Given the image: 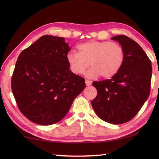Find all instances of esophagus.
Returning a JSON list of instances; mask_svg holds the SVG:
<instances>
[{
	"label": "esophagus",
	"mask_w": 159,
	"mask_h": 159,
	"mask_svg": "<svg viewBox=\"0 0 159 159\" xmlns=\"http://www.w3.org/2000/svg\"><path fill=\"white\" fill-rule=\"evenodd\" d=\"M91 84H92V81H91V80H85V85H86L89 86V85H90Z\"/></svg>",
	"instance_id": "1"
}]
</instances>
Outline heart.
Masks as SVG:
<instances>
[{
	"label": "heart",
	"mask_w": 159,
	"mask_h": 159,
	"mask_svg": "<svg viewBox=\"0 0 159 159\" xmlns=\"http://www.w3.org/2000/svg\"><path fill=\"white\" fill-rule=\"evenodd\" d=\"M79 52L70 51L66 55L69 68L74 74L80 75L90 65L86 76L96 78L102 76L111 79L118 71L124 61V50L121 45L107 41H89L77 46Z\"/></svg>",
	"instance_id": "obj_1"
}]
</instances>
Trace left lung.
I'll list each match as a JSON object with an SVG mask.
<instances>
[{
    "label": "left lung",
    "mask_w": 159,
    "mask_h": 159,
    "mask_svg": "<svg viewBox=\"0 0 159 159\" xmlns=\"http://www.w3.org/2000/svg\"><path fill=\"white\" fill-rule=\"evenodd\" d=\"M121 45L124 61L111 79L94 81L98 95L92 101L97 115L111 124H122L135 116L149 96L152 62L147 54L130 38H111Z\"/></svg>",
    "instance_id": "8db88e82"
}]
</instances>
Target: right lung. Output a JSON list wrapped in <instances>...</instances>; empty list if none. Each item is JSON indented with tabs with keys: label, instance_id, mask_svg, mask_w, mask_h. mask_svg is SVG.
I'll use <instances>...</instances> for the list:
<instances>
[{
	"label": "right lung",
	"instance_id": "add662e5",
	"mask_svg": "<svg viewBox=\"0 0 159 159\" xmlns=\"http://www.w3.org/2000/svg\"><path fill=\"white\" fill-rule=\"evenodd\" d=\"M69 50L64 38L45 35L19 55L12 91L20 111L31 121L43 125L59 122L85 88V79L69 70Z\"/></svg>",
	"mask_w": 159,
	"mask_h": 159
}]
</instances>
